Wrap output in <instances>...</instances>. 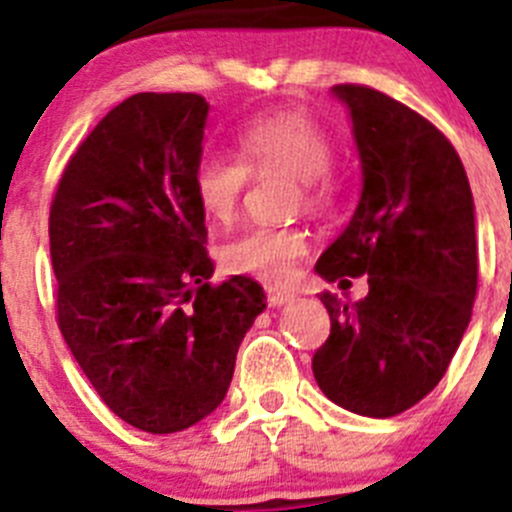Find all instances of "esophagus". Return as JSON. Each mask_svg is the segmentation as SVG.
Masks as SVG:
<instances>
[{
    "instance_id": "esophagus-1",
    "label": "esophagus",
    "mask_w": 512,
    "mask_h": 512,
    "mask_svg": "<svg viewBox=\"0 0 512 512\" xmlns=\"http://www.w3.org/2000/svg\"><path fill=\"white\" fill-rule=\"evenodd\" d=\"M265 294H267V304H270V307H282V304L292 302L294 299V292H289V289L265 287Z\"/></svg>"
}]
</instances>
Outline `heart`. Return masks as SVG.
<instances>
[{
    "label": "heart",
    "mask_w": 512,
    "mask_h": 512,
    "mask_svg": "<svg viewBox=\"0 0 512 512\" xmlns=\"http://www.w3.org/2000/svg\"><path fill=\"white\" fill-rule=\"evenodd\" d=\"M240 160L208 153L195 163L193 193L205 218L230 225L240 210L250 175H289L292 208L324 218L337 205L332 173L334 141L322 123L304 111H277L255 118L237 136ZM307 232L299 225H252L220 250V262L232 275H250L267 285H282L307 252Z\"/></svg>",
    "instance_id": "heart-1"
}]
</instances>
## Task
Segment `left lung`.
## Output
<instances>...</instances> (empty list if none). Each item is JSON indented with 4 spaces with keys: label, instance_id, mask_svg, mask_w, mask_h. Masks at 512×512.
I'll list each match as a JSON object with an SVG mask.
<instances>
[{
    "label": "left lung",
    "instance_id": "8db88e82",
    "mask_svg": "<svg viewBox=\"0 0 512 512\" xmlns=\"http://www.w3.org/2000/svg\"><path fill=\"white\" fill-rule=\"evenodd\" d=\"M361 158V198L317 272L369 275L354 304L322 294L332 329L312 371L327 399L389 418L446 374L473 314L478 247L473 195L456 148L428 118L371 86L339 84Z\"/></svg>",
    "mask_w": 512,
    "mask_h": 512
}]
</instances>
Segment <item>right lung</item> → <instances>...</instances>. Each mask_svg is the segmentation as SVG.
I'll return each mask as SVG.
<instances>
[{"label":"right lung","instance_id":"obj_1","mask_svg":"<svg viewBox=\"0 0 512 512\" xmlns=\"http://www.w3.org/2000/svg\"><path fill=\"white\" fill-rule=\"evenodd\" d=\"M208 108L200 94L126 98L76 148L51 200L56 322L103 404L148 433L218 409L265 309L250 277L210 282L193 193Z\"/></svg>","mask_w":512,"mask_h":512}]
</instances>
